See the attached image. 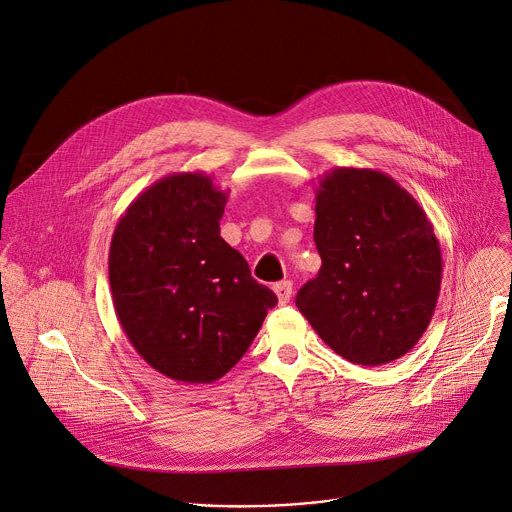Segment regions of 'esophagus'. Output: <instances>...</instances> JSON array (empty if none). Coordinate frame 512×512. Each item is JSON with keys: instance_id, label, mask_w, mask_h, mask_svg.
<instances>
[{"instance_id": "34e87169", "label": "esophagus", "mask_w": 512, "mask_h": 512, "mask_svg": "<svg viewBox=\"0 0 512 512\" xmlns=\"http://www.w3.org/2000/svg\"><path fill=\"white\" fill-rule=\"evenodd\" d=\"M274 292H276V296H278V302H280V304H286V302L290 300V296H292V282H290V280L278 282V284L274 286Z\"/></svg>"}]
</instances>
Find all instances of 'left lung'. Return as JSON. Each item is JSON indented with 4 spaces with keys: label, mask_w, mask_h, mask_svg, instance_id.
<instances>
[{
    "label": "left lung",
    "mask_w": 512,
    "mask_h": 512,
    "mask_svg": "<svg viewBox=\"0 0 512 512\" xmlns=\"http://www.w3.org/2000/svg\"><path fill=\"white\" fill-rule=\"evenodd\" d=\"M317 278L296 306L357 365H385L426 333L442 284V250L420 203L377 169L335 167L315 189Z\"/></svg>",
    "instance_id": "8db88e82"
}]
</instances>
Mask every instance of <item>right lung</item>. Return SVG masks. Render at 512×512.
Listing matches in <instances>:
<instances>
[{"mask_svg":"<svg viewBox=\"0 0 512 512\" xmlns=\"http://www.w3.org/2000/svg\"><path fill=\"white\" fill-rule=\"evenodd\" d=\"M226 201L210 175L171 173L131 203L111 240L117 319L135 351L181 383L224 377L278 302L220 236Z\"/></svg>","mask_w":512,"mask_h":512,"instance_id":"obj_1","label":"right lung"}]
</instances>
